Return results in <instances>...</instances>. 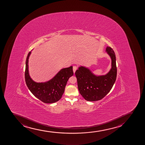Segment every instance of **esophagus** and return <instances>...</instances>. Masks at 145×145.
<instances>
[{"mask_svg": "<svg viewBox=\"0 0 145 145\" xmlns=\"http://www.w3.org/2000/svg\"><path fill=\"white\" fill-rule=\"evenodd\" d=\"M77 69V67L76 66H73V72L75 73V72L76 71V70Z\"/></svg>", "mask_w": 145, "mask_h": 145, "instance_id": "esophagus-1", "label": "esophagus"}]
</instances>
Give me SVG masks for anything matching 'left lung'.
Masks as SVG:
<instances>
[{
	"label": "left lung",
	"instance_id": "8db88e82",
	"mask_svg": "<svg viewBox=\"0 0 145 145\" xmlns=\"http://www.w3.org/2000/svg\"><path fill=\"white\" fill-rule=\"evenodd\" d=\"M106 51L112 59V68L107 74L95 76L88 68L82 66L79 67L75 73L80 93L87 101H98L103 99L111 90L116 81V54L110 47H107Z\"/></svg>",
	"mask_w": 145,
	"mask_h": 145
}]
</instances>
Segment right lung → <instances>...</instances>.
<instances>
[{
    "label": "right lung",
    "mask_w": 145,
    "mask_h": 145,
    "mask_svg": "<svg viewBox=\"0 0 145 145\" xmlns=\"http://www.w3.org/2000/svg\"><path fill=\"white\" fill-rule=\"evenodd\" d=\"M31 52L26 61L25 78L26 84L32 94L44 103L56 102L61 98L69 78L73 74L72 66L61 69L54 78L45 82L37 83L31 79L29 73L28 62Z\"/></svg>",
    "instance_id": "1"
}]
</instances>
